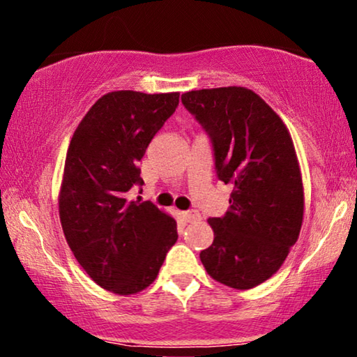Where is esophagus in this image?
Listing matches in <instances>:
<instances>
[{
    "label": "esophagus",
    "instance_id": "obj_1",
    "mask_svg": "<svg viewBox=\"0 0 357 357\" xmlns=\"http://www.w3.org/2000/svg\"><path fill=\"white\" fill-rule=\"evenodd\" d=\"M180 217H182V220L190 223V222H195L199 218V213H197L196 211H186V212H180Z\"/></svg>",
    "mask_w": 357,
    "mask_h": 357
}]
</instances>
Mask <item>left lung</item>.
Instances as JSON below:
<instances>
[{"label":"left lung","mask_w":357,"mask_h":357,"mask_svg":"<svg viewBox=\"0 0 357 357\" xmlns=\"http://www.w3.org/2000/svg\"><path fill=\"white\" fill-rule=\"evenodd\" d=\"M182 103L209 135L218 180L233 185L227 213L207 220L213 243L201 250V261L225 286L252 289L281 268L303 222L292 137L271 107L245 87L190 91Z\"/></svg>","instance_id":"8db88e82"}]
</instances>
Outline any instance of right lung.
I'll list each match as a JSON object with an SVG mask.
<instances>
[{"label":"right lung","mask_w":357,"mask_h":357,"mask_svg":"<svg viewBox=\"0 0 357 357\" xmlns=\"http://www.w3.org/2000/svg\"><path fill=\"white\" fill-rule=\"evenodd\" d=\"M178 92H108L71 137L59 213L65 239L92 281L130 295L155 281L177 241V222L150 201H128L142 186L139 161L172 116Z\"/></svg>","instance_id":"obj_1"}]
</instances>
